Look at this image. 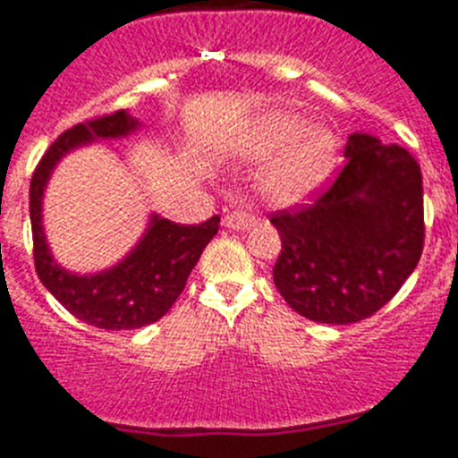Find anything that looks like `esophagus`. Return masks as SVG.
<instances>
[{
  "instance_id": "obj_1",
  "label": "esophagus",
  "mask_w": 458,
  "mask_h": 458,
  "mask_svg": "<svg viewBox=\"0 0 458 458\" xmlns=\"http://www.w3.org/2000/svg\"><path fill=\"white\" fill-rule=\"evenodd\" d=\"M257 222H259V217L248 208H233V210H229L225 217H222V225L229 226V229H236V232L252 229Z\"/></svg>"
}]
</instances>
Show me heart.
I'll use <instances>...</instances> for the list:
<instances>
[{
	"label": "heart",
	"mask_w": 458,
	"mask_h": 458,
	"mask_svg": "<svg viewBox=\"0 0 458 458\" xmlns=\"http://www.w3.org/2000/svg\"><path fill=\"white\" fill-rule=\"evenodd\" d=\"M298 125L301 121L293 114H270L261 123L254 141L259 153H273L290 141L261 176V188L277 204L305 199L327 179L335 165L337 144L333 132L321 125H307L298 132Z\"/></svg>",
	"instance_id": "obj_1"
}]
</instances>
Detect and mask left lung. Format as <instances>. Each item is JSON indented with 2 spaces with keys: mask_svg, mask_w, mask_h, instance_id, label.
Returning <instances> with one entry per match:
<instances>
[{
  "mask_svg": "<svg viewBox=\"0 0 458 458\" xmlns=\"http://www.w3.org/2000/svg\"><path fill=\"white\" fill-rule=\"evenodd\" d=\"M342 172L311 201L277 210V291L310 321L349 326L390 302L424 248L422 172L403 147L351 135Z\"/></svg>",
  "mask_w": 458,
  "mask_h": 458,
  "instance_id": "8db88e82",
  "label": "left lung"
}]
</instances>
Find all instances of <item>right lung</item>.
Here are the masks:
<instances>
[{
	"label": "right lung",
	"mask_w": 458,
	"mask_h": 458,
	"mask_svg": "<svg viewBox=\"0 0 458 458\" xmlns=\"http://www.w3.org/2000/svg\"><path fill=\"white\" fill-rule=\"evenodd\" d=\"M135 128L137 121L123 109L72 125L52 141L36 165L30 183L31 238L38 279L72 317L103 330H135L163 318L185 289L210 238L220 229V216L208 217L201 225H179L153 216L147 236L114 268L80 277L56 266L40 225V199L50 172L59 157L80 144L100 137H123Z\"/></svg>",
	"instance_id": "right-lung-1"
}]
</instances>
